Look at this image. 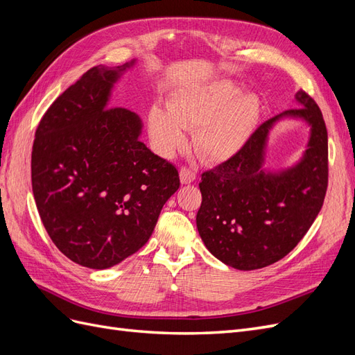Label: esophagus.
Segmentation results:
<instances>
[{
	"mask_svg": "<svg viewBox=\"0 0 355 355\" xmlns=\"http://www.w3.org/2000/svg\"><path fill=\"white\" fill-rule=\"evenodd\" d=\"M179 175H180V182L182 184H191V182H194L197 178V173L192 168L189 167H180L179 170Z\"/></svg>",
	"mask_w": 355,
	"mask_h": 355,
	"instance_id": "esophagus-1",
	"label": "esophagus"
}]
</instances>
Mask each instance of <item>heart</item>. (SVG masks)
I'll return each mask as SVG.
<instances>
[{"instance_id": "obj_1", "label": "heart", "mask_w": 355, "mask_h": 355, "mask_svg": "<svg viewBox=\"0 0 355 355\" xmlns=\"http://www.w3.org/2000/svg\"><path fill=\"white\" fill-rule=\"evenodd\" d=\"M168 113L153 108L149 127L163 153L185 144L184 128L194 127V146L209 161H220L239 153L252 136L261 102L253 92H239L231 80L201 89L182 90L167 103Z\"/></svg>"}]
</instances>
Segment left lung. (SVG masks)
Wrapping results in <instances>:
<instances>
[{"instance_id": "8db88e82", "label": "left lung", "mask_w": 355, "mask_h": 355, "mask_svg": "<svg viewBox=\"0 0 355 355\" xmlns=\"http://www.w3.org/2000/svg\"><path fill=\"white\" fill-rule=\"evenodd\" d=\"M296 101L302 108L270 118L237 154L201 175L200 237L214 257L235 270H259L283 259L304 239L324 202L327 128L308 93L299 90ZM284 116L310 124V142L296 166L271 174L261 168L267 135Z\"/></svg>"}]
</instances>
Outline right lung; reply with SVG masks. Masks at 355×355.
Returning <instances> with one entry per match:
<instances>
[{"label": "right lung", "instance_id": "1", "mask_svg": "<svg viewBox=\"0 0 355 355\" xmlns=\"http://www.w3.org/2000/svg\"><path fill=\"white\" fill-rule=\"evenodd\" d=\"M133 63L83 73L42 115L32 146L42 225L63 254L92 270L145 245L180 185L178 168L139 141V115L108 106L114 84Z\"/></svg>", "mask_w": 355, "mask_h": 355}]
</instances>
